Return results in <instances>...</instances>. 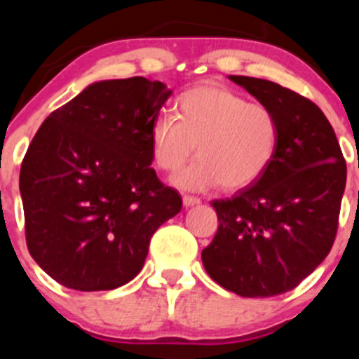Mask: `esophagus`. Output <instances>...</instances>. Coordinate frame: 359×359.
<instances>
[{
  "label": "esophagus",
  "mask_w": 359,
  "mask_h": 359,
  "mask_svg": "<svg viewBox=\"0 0 359 359\" xmlns=\"http://www.w3.org/2000/svg\"><path fill=\"white\" fill-rule=\"evenodd\" d=\"M182 203H184V206H186V208H189V206L200 205V200H198V198H194V196H184Z\"/></svg>",
  "instance_id": "34e87169"
}]
</instances>
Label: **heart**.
Segmentation results:
<instances>
[{
	"label": "heart",
	"mask_w": 359,
	"mask_h": 359,
	"mask_svg": "<svg viewBox=\"0 0 359 359\" xmlns=\"http://www.w3.org/2000/svg\"><path fill=\"white\" fill-rule=\"evenodd\" d=\"M175 116H159L149 130L151 156L156 168H180L196 144L198 158L172 177L182 191L222 186L236 191L266 173L280 147V119L269 106L248 102L243 93L203 83L180 93Z\"/></svg>",
	"instance_id": "1"
}]
</instances>
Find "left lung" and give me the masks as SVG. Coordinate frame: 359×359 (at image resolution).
Returning <instances> with one entry per match:
<instances>
[{"mask_svg":"<svg viewBox=\"0 0 359 359\" xmlns=\"http://www.w3.org/2000/svg\"><path fill=\"white\" fill-rule=\"evenodd\" d=\"M280 119V147L252 186L213 200L215 238L201 252L213 281L241 297L295 288L335 241L346 189V159L323 111L267 79L229 76Z\"/></svg>","mask_w":359,"mask_h":359,"instance_id":"left-lung-1","label":"left lung"}]
</instances>
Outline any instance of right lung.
<instances>
[{"instance_id": "right-lung-1", "label": "right lung", "mask_w": 359, "mask_h": 359, "mask_svg": "<svg viewBox=\"0 0 359 359\" xmlns=\"http://www.w3.org/2000/svg\"><path fill=\"white\" fill-rule=\"evenodd\" d=\"M170 95L140 76L97 81L36 132L20 166L25 241L64 287L128 283L158 227L182 208L151 168L149 130Z\"/></svg>"}]
</instances>
